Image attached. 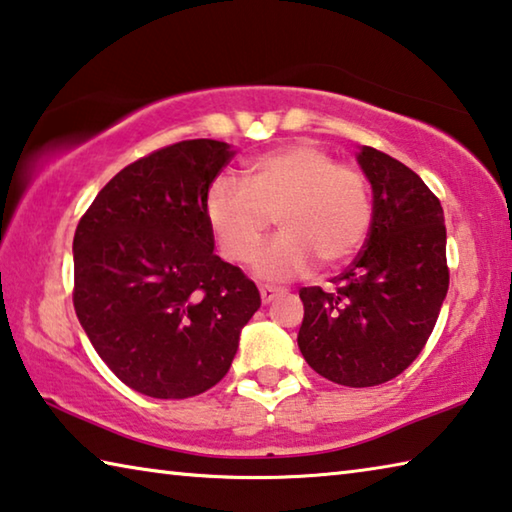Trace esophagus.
I'll use <instances>...</instances> for the list:
<instances>
[{
	"instance_id": "1",
	"label": "esophagus",
	"mask_w": 512,
	"mask_h": 512,
	"mask_svg": "<svg viewBox=\"0 0 512 512\" xmlns=\"http://www.w3.org/2000/svg\"><path fill=\"white\" fill-rule=\"evenodd\" d=\"M277 293H280V289H275V287H259V296H262L264 305H268V302H271Z\"/></svg>"
}]
</instances>
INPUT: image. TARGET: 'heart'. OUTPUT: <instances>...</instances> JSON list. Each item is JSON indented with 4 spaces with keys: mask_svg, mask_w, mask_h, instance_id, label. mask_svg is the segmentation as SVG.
<instances>
[{
    "mask_svg": "<svg viewBox=\"0 0 512 512\" xmlns=\"http://www.w3.org/2000/svg\"><path fill=\"white\" fill-rule=\"evenodd\" d=\"M241 178L216 176L203 198L205 221L230 262H248L277 214L282 232L255 255L264 280L309 271L314 257L336 266L357 253L372 221L370 187L352 164L314 142L248 160Z\"/></svg>",
    "mask_w": 512,
    "mask_h": 512,
    "instance_id": "heart-1",
    "label": "heart"
}]
</instances>
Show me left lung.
<instances>
[{
  "label": "left lung",
  "instance_id": "1",
  "mask_svg": "<svg viewBox=\"0 0 512 512\" xmlns=\"http://www.w3.org/2000/svg\"><path fill=\"white\" fill-rule=\"evenodd\" d=\"M372 221L357 259L332 291L302 287V357L320 377L377 386L418 359L449 289L447 230L438 196L400 160L363 146Z\"/></svg>",
  "mask_w": 512,
  "mask_h": 512
}]
</instances>
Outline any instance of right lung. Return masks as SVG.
Wrapping results in <instances>:
<instances>
[{
    "mask_svg": "<svg viewBox=\"0 0 512 512\" xmlns=\"http://www.w3.org/2000/svg\"><path fill=\"white\" fill-rule=\"evenodd\" d=\"M230 144L185 140L121 169L74 232V309L94 350L133 391L185 400L225 377L262 305L214 255L203 198Z\"/></svg>",
    "mask_w": 512,
    "mask_h": 512,
    "instance_id": "add662e5",
    "label": "right lung"
}]
</instances>
